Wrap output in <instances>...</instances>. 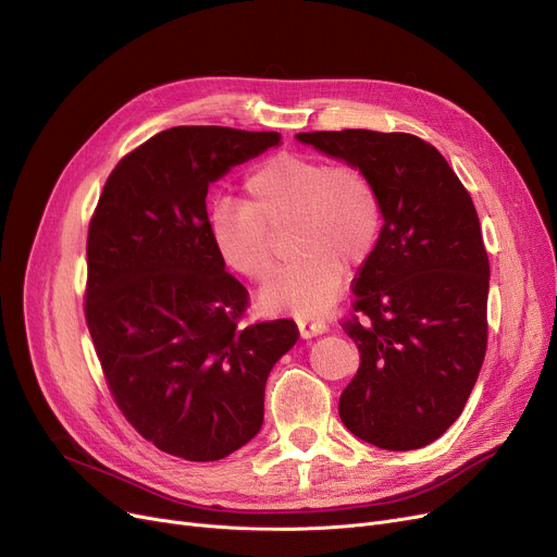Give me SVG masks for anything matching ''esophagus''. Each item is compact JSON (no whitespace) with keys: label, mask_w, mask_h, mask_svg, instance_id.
<instances>
[{"label":"esophagus","mask_w":557,"mask_h":557,"mask_svg":"<svg viewBox=\"0 0 557 557\" xmlns=\"http://www.w3.org/2000/svg\"><path fill=\"white\" fill-rule=\"evenodd\" d=\"M298 327H300V334H302L305 338L320 336V334L327 332L325 320H318V318H300V320H298Z\"/></svg>","instance_id":"1"}]
</instances>
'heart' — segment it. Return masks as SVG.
Masks as SVG:
<instances>
[{
	"label": "heart",
	"mask_w": 557,
	"mask_h": 557,
	"mask_svg": "<svg viewBox=\"0 0 557 557\" xmlns=\"http://www.w3.org/2000/svg\"><path fill=\"white\" fill-rule=\"evenodd\" d=\"M248 200H219L210 214L212 244L225 267L261 280L273 267L271 227L294 225L296 261L277 269L259 300L271 311L318 315L334 305L345 263L361 267L382 234V200L355 164L275 156L246 178Z\"/></svg>",
	"instance_id": "1"
}]
</instances>
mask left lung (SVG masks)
I'll return each mask as SVG.
<instances>
[{
    "label": "left lung",
    "instance_id": "8db88e82",
    "mask_svg": "<svg viewBox=\"0 0 557 557\" xmlns=\"http://www.w3.org/2000/svg\"><path fill=\"white\" fill-rule=\"evenodd\" d=\"M359 166L382 200V234L341 323L361 366L338 416L391 451L437 441L462 413L487 347L490 261L474 202L429 141L363 128L298 133Z\"/></svg>",
    "mask_w": 557,
    "mask_h": 557
}]
</instances>
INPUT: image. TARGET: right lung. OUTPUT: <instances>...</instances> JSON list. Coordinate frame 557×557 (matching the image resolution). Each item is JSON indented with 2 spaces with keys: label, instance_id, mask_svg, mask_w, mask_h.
<instances>
[{
  "label": "right lung",
  "instance_id": "1",
  "mask_svg": "<svg viewBox=\"0 0 557 557\" xmlns=\"http://www.w3.org/2000/svg\"><path fill=\"white\" fill-rule=\"evenodd\" d=\"M280 133L175 126L114 166L87 232L85 320L108 388L158 449L194 462L263 424V388L296 345L294 320L242 325L244 284L210 234L208 189L280 146Z\"/></svg>",
  "mask_w": 557,
  "mask_h": 557
}]
</instances>
